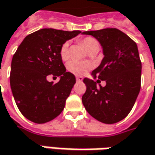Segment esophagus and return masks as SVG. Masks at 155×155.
<instances>
[{
	"instance_id": "obj_1",
	"label": "esophagus",
	"mask_w": 155,
	"mask_h": 155,
	"mask_svg": "<svg viewBox=\"0 0 155 155\" xmlns=\"http://www.w3.org/2000/svg\"><path fill=\"white\" fill-rule=\"evenodd\" d=\"M76 81H82L83 77L82 76H77V77H76Z\"/></svg>"
}]
</instances>
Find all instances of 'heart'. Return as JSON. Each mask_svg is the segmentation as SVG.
Returning a JSON list of instances; mask_svg holds the SVG:
<instances>
[{
    "label": "heart",
    "mask_w": 155,
    "mask_h": 155,
    "mask_svg": "<svg viewBox=\"0 0 155 155\" xmlns=\"http://www.w3.org/2000/svg\"><path fill=\"white\" fill-rule=\"evenodd\" d=\"M82 44L84 45L87 52L94 51V50H99V42L94 38L87 37V38H83ZM68 46H69L68 43H64L63 45L61 46L60 54H61V59H63V60H67L69 56V47ZM91 68H92V65L88 61H70L68 65V70L77 75L85 74L88 70L91 69Z\"/></svg>",
    "instance_id": "obj_1"
}]
</instances>
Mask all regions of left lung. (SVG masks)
I'll use <instances>...</instances> for the list:
<instances>
[{"mask_svg":"<svg viewBox=\"0 0 155 155\" xmlns=\"http://www.w3.org/2000/svg\"><path fill=\"white\" fill-rule=\"evenodd\" d=\"M99 41L104 58L92 72L93 79L85 78L87 91L82 103L87 112L101 123L111 124L123 120L130 112L141 89V62L136 44L117 28L84 31ZM98 76L107 82L97 87Z\"/></svg>","mask_w":155,"mask_h":155,"instance_id":"left-lung-1","label":"left lung"}]
</instances>
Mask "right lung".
I'll return each instance as SVG.
<instances>
[{
    "instance_id": "add662e5",
    "label": "right lung",
    "mask_w": 155,
    "mask_h": 155,
    "mask_svg": "<svg viewBox=\"0 0 155 155\" xmlns=\"http://www.w3.org/2000/svg\"><path fill=\"white\" fill-rule=\"evenodd\" d=\"M81 32L44 28L26 36L18 47L11 63L10 86L18 108L30 121L45 124L64 109L76 81L66 72L60 51ZM49 74L58 76L59 81L48 82Z\"/></svg>"
}]
</instances>
